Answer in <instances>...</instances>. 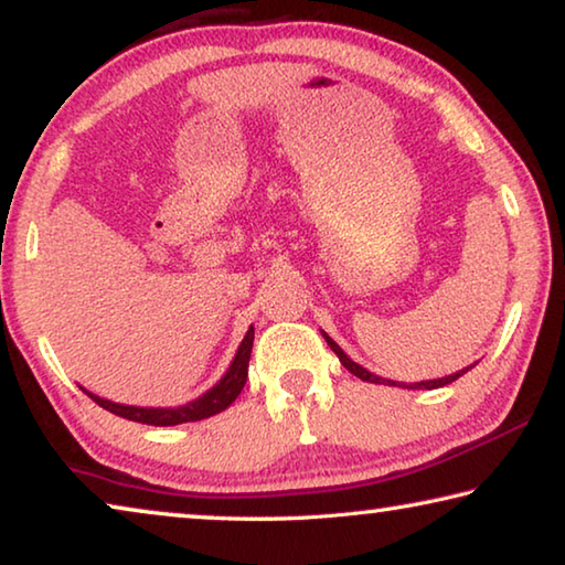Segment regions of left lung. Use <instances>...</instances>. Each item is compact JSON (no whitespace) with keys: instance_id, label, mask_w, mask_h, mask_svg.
<instances>
[{"instance_id":"obj_1","label":"left lung","mask_w":565,"mask_h":565,"mask_svg":"<svg viewBox=\"0 0 565 565\" xmlns=\"http://www.w3.org/2000/svg\"><path fill=\"white\" fill-rule=\"evenodd\" d=\"M323 333V339H327V343L331 347V351L337 353L339 356V361L343 363V369H349L353 376H359L361 381H369V384H384V386H401V388H426V391H431V388H438V386H446V384H451V381H456L458 376H463L466 371H471L476 363H471V366H466V369H461V371H456V374H451V376H441V379H431V381H416V384H398V381H391V379H381V376H376V374H371L369 369H363L361 363H356L353 359H349L347 353H343V349L339 347L337 341H333L327 331H321Z\"/></svg>"}]
</instances>
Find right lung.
Returning <instances> with one entry per match:
<instances>
[{"label": "right lung", "instance_id": "right-lung-1", "mask_svg": "<svg viewBox=\"0 0 565 565\" xmlns=\"http://www.w3.org/2000/svg\"><path fill=\"white\" fill-rule=\"evenodd\" d=\"M252 347H254V327H248L244 341L238 343L232 366L226 369V374L218 379L216 384L206 391V394H202L194 401H189V404H184V406H177V408H149V406L114 404V401L92 394V391H87L84 386H79V388L94 401V404H99L102 408H107V411H111V414H117L121 418L137 420V424H147V426L189 424V420H202V418L222 414L224 408L234 404L236 396L242 394V388L246 384L248 356H252Z\"/></svg>", "mask_w": 565, "mask_h": 565}]
</instances>
